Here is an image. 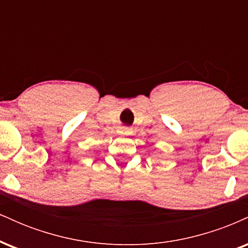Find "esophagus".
Listing matches in <instances>:
<instances>
[{
	"instance_id": "esophagus-1",
	"label": "esophagus",
	"mask_w": 248,
	"mask_h": 248,
	"mask_svg": "<svg viewBox=\"0 0 248 248\" xmlns=\"http://www.w3.org/2000/svg\"><path fill=\"white\" fill-rule=\"evenodd\" d=\"M119 134H120V135L129 136V135H132V134H133V130H132V128L124 127V128H121V129L119 130Z\"/></svg>"
}]
</instances>
